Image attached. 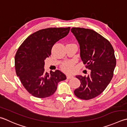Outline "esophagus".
<instances>
[{"instance_id": "1", "label": "esophagus", "mask_w": 127, "mask_h": 127, "mask_svg": "<svg viewBox=\"0 0 127 127\" xmlns=\"http://www.w3.org/2000/svg\"><path fill=\"white\" fill-rule=\"evenodd\" d=\"M72 78H73V76L71 75H66V78L68 79H70Z\"/></svg>"}]
</instances>
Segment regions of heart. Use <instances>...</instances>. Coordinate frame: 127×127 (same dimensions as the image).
Returning a JSON list of instances; mask_svg holds the SVG:
<instances>
[{
    "mask_svg": "<svg viewBox=\"0 0 127 127\" xmlns=\"http://www.w3.org/2000/svg\"><path fill=\"white\" fill-rule=\"evenodd\" d=\"M73 63L72 62H67V63H65L63 65H62V68L67 71H70L73 69Z\"/></svg>",
    "mask_w": 127,
    "mask_h": 127,
    "instance_id": "b5f03b06",
    "label": "heart"
}]
</instances>
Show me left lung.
Returning <instances> with one entry per match:
<instances>
[{
	"label": "left lung",
	"mask_w": 127,
	"mask_h": 127,
	"mask_svg": "<svg viewBox=\"0 0 127 127\" xmlns=\"http://www.w3.org/2000/svg\"><path fill=\"white\" fill-rule=\"evenodd\" d=\"M71 31L80 46L82 61L91 70L88 76H76L81 84L74 94L80 99L90 100L100 95L112 79L116 65L115 51L107 39L93 30L73 27Z\"/></svg>",
	"instance_id": "1"
}]
</instances>
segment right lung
<instances>
[{"label": "right lung", "mask_w": 127, "mask_h": 127, "mask_svg": "<svg viewBox=\"0 0 127 127\" xmlns=\"http://www.w3.org/2000/svg\"><path fill=\"white\" fill-rule=\"evenodd\" d=\"M70 27H53L40 30L31 34L17 49L15 57L16 73L22 85L36 97L52 95L59 82L66 77L59 70L44 71V60L51 54L52 47L69 33Z\"/></svg>", "instance_id": "1"}]
</instances>
